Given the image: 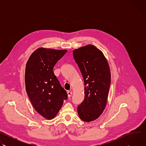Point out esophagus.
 <instances>
[{
    "mask_svg": "<svg viewBox=\"0 0 146 146\" xmlns=\"http://www.w3.org/2000/svg\"><path fill=\"white\" fill-rule=\"evenodd\" d=\"M72 92L71 91H68V96L69 98L71 97L72 96Z\"/></svg>",
    "mask_w": 146,
    "mask_h": 146,
    "instance_id": "obj_1",
    "label": "esophagus"
}]
</instances>
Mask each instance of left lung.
I'll return each mask as SVG.
<instances>
[{
  "mask_svg": "<svg viewBox=\"0 0 146 146\" xmlns=\"http://www.w3.org/2000/svg\"><path fill=\"white\" fill-rule=\"evenodd\" d=\"M73 54L84 81L85 98L77 107L80 119L91 122L105 110L111 82L108 62L103 52L89 44L73 50Z\"/></svg>",
  "mask_w": 146,
  "mask_h": 146,
  "instance_id": "1",
  "label": "left lung"
}]
</instances>
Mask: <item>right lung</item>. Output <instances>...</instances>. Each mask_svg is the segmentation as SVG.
I'll return each mask as SVG.
<instances>
[{"label":"right lung","instance_id":"right-lung-1","mask_svg":"<svg viewBox=\"0 0 146 146\" xmlns=\"http://www.w3.org/2000/svg\"><path fill=\"white\" fill-rule=\"evenodd\" d=\"M66 51L39 48L31 54L26 65L28 96L36 111L47 119L56 116L68 98L53 72L54 66Z\"/></svg>","mask_w":146,"mask_h":146}]
</instances>
